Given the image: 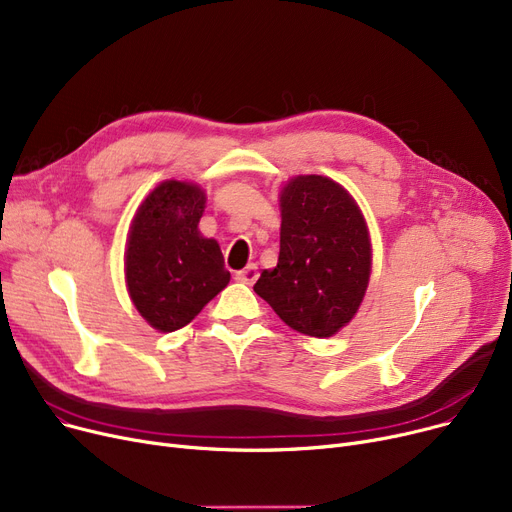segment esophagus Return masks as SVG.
Instances as JSON below:
<instances>
[{"mask_svg":"<svg viewBox=\"0 0 512 512\" xmlns=\"http://www.w3.org/2000/svg\"><path fill=\"white\" fill-rule=\"evenodd\" d=\"M257 276H259V272H257V265L255 263H249L247 268L236 272V280L244 282V284H253L257 280Z\"/></svg>","mask_w":512,"mask_h":512,"instance_id":"esophagus-1","label":"esophagus"}]
</instances>
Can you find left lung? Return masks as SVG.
<instances>
[{"mask_svg": "<svg viewBox=\"0 0 512 512\" xmlns=\"http://www.w3.org/2000/svg\"><path fill=\"white\" fill-rule=\"evenodd\" d=\"M280 255L255 293L284 324L326 339L351 322L366 295L372 247L364 215L330 177L297 175L280 192Z\"/></svg>", "mask_w": 512, "mask_h": 512, "instance_id": "1", "label": "left lung"}]
</instances>
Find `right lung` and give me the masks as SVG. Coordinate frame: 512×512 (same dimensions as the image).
<instances>
[{
	"mask_svg": "<svg viewBox=\"0 0 512 512\" xmlns=\"http://www.w3.org/2000/svg\"><path fill=\"white\" fill-rule=\"evenodd\" d=\"M205 203L196 184L167 180L144 198L131 221L127 291L140 316L161 332L190 324L230 282L217 240L198 232Z\"/></svg>",
	"mask_w": 512,
	"mask_h": 512,
	"instance_id": "1",
	"label": "right lung"
}]
</instances>
